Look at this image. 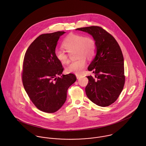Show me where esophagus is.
Listing matches in <instances>:
<instances>
[{"label":"esophagus","instance_id":"obj_1","mask_svg":"<svg viewBox=\"0 0 146 146\" xmlns=\"http://www.w3.org/2000/svg\"><path fill=\"white\" fill-rule=\"evenodd\" d=\"M81 76H82L81 75H79V74H76V78H77V79L80 78Z\"/></svg>","mask_w":146,"mask_h":146}]
</instances>
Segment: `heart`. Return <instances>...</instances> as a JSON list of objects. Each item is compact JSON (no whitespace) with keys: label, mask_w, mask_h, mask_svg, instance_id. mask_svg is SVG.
Returning <instances> with one entry per match:
<instances>
[{"label":"heart","mask_w":146,"mask_h":146,"mask_svg":"<svg viewBox=\"0 0 146 146\" xmlns=\"http://www.w3.org/2000/svg\"><path fill=\"white\" fill-rule=\"evenodd\" d=\"M63 48L66 50L56 49L54 55L57 60L62 64L69 62L68 56L66 52L70 53L75 51V61L72 62L66 68L67 72L79 74L83 71L86 65V59H91L96 54L97 44L91 36L83 34L71 33L68 35L62 44Z\"/></svg>","instance_id":"b5f03b06"}]
</instances>
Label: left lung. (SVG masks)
<instances>
[{
  "label": "left lung",
  "mask_w": 146,
  "mask_h": 146,
  "mask_svg": "<svg viewBox=\"0 0 146 146\" xmlns=\"http://www.w3.org/2000/svg\"><path fill=\"white\" fill-rule=\"evenodd\" d=\"M92 35L97 44V54L88 70L95 77L88 76L85 87L88 98L94 104L107 107L114 103L121 93L124 84V57L118 42L102 27L92 26L78 28Z\"/></svg>",
  "instance_id": "8db88e82"
}]
</instances>
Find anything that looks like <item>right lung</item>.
<instances>
[{"instance_id": "obj_1", "label": "right lung", "mask_w": 146, "mask_h": 146, "mask_svg": "<svg viewBox=\"0 0 146 146\" xmlns=\"http://www.w3.org/2000/svg\"><path fill=\"white\" fill-rule=\"evenodd\" d=\"M64 31L44 34L37 37L27 49L23 62L22 81L29 98L39 110L57 111L65 102L68 88L76 80L75 75L60 76L62 63L54 51Z\"/></svg>"}]
</instances>
